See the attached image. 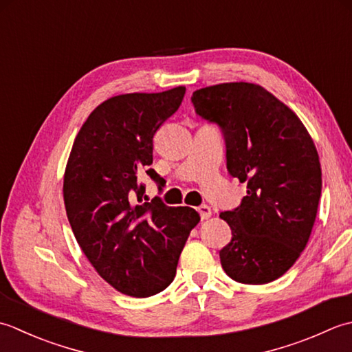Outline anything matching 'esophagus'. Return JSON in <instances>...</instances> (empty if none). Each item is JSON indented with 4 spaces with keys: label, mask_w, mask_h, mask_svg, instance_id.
Here are the masks:
<instances>
[{
    "label": "esophagus",
    "mask_w": 352,
    "mask_h": 352,
    "mask_svg": "<svg viewBox=\"0 0 352 352\" xmlns=\"http://www.w3.org/2000/svg\"><path fill=\"white\" fill-rule=\"evenodd\" d=\"M197 211H199V214H200V219L202 220H206V219H210L211 217V208L208 206V205H200L199 208H197Z\"/></svg>",
    "instance_id": "34e87169"
}]
</instances>
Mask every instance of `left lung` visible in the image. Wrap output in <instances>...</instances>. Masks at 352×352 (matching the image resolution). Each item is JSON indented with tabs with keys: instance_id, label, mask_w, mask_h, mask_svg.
I'll list each match as a JSON object with an SVG mask.
<instances>
[{
	"instance_id": "left-lung-1",
	"label": "left lung",
	"mask_w": 352,
	"mask_h": 352,
	"mask_svg": "<svg viewBox=\"0 0 352 352\" xmlns=\"http://www.w3.org/2000/svg\"><path fill=\"white\" fill-rule=\"evenodd\" d=\"M197 116L220 126L229 175L248 182L239 208L220 212L232 239L221 267L243 284L283 276L305 249L322 190L318 150L302 121L260 85L234 82L192 92Z\"/></svg>"
}]
</instances>
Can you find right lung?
<instances>
[{"mask_svg": "<svg viewBox=\"0 0 352 352\" xmlns=\"http://www.w3.org/2000/svg\"><path fill=\"white\" fill-rule=\"evenodd\" d=\"M184 86L107 98L78 131L63 176V200L78 246L97 274L133 298L162 292L200 216L190 206L142 200L141 173L161 182L153 136L179 109ZM148 200V199H147Z\"/></svg>", "mask_w": 352, "mask_h": 352, "instance_id": "add662e5", "label": "right lung"}]
</instances>
